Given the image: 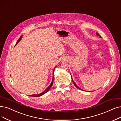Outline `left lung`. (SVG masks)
Instances as JSON below:
<instances>
[{
  "label": "left lung",
  "instance_id": "1",
  "mask_svg": "<svg viewBox=\"0 0 121 121\" xmlns=\"http://www.w3.org/2000/svg\"><path fill=\"white\" fill-rule=\"evenodd\" d=\"M96 35H97V36H99V37H100V38H102V37H101V36H100V35L99 34H98V33H96ZM71 78H72V77H71ZM72 82H73V83L74 84V85H75V86L76 87H77V88L79 89H80V90H82L81 89H80V88L79 87H78V86H77V85H76V84L73 81V80H72Z\"/></svg>",
  "mask_w": 121,
  "mask_h": 121
}]
</instances>
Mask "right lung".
I'll list each match as a JSON object with an SVG mask.
<instances>
[{
	"label": "right lung",
	"instance_id": "right-lung-1",
	"mask_svg": "<svg viewBox=\"0 0 121 121\" xmlns=\"http://www.w3.org/2000/svg\"><path fill=\"white\" fill-rule=\"evenodd\" d=\"M22 36H21L20 38H19V40L17 41V43H16V45H17L18 43H19V42L20 41V40H21V38H22ZM54 70H55V69H54V70H53V74H52V75H54ZM53 81H54V77H53L52 78V83H51V84H50V85L43 92H42V93H41V94H34V95H31V96H32V97H40V96H42V95H44V94H45L46 93H47V92H48L49 91V90H50V89L51 88V87H52V84H53Z\"/></svg>",
	"mask_w": 121,
	"mask_h": 121
}]
</instances>
